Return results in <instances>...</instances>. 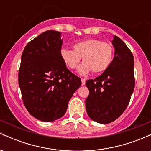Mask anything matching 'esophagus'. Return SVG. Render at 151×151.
I'll list each match as a JSON object with an SVG mask.
<instances>
[{
	"label": "esophagus",
	"mask_w": 151,
	"mask_h": 151,
	"mask_svg": "<svg viewBox=\"0 0 151 151\" xmlns=\"http://www.w3.org/2000/svg\"><path fill=\"white\" fill-rule=\"evenodd\" d=\"M86 83V80L84 79H81V85L84 86Z\"/></svg>",
	"instance_id": "34e87169"
}]
</instances>
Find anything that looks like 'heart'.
I'll use <instances>...</instances> for the list:
<instances>
[{
    "label": "heart",
    "mask_w": 151,
    "mask_h": 151,
    "mask_svg": "<svg viewBox=\"0 0 151 151\" xmlns=\"http://www.w3.org/2000/svg\"><path fill=\"white\" fill-rule=\"evenodd\" d=\"M114 49L111 43L101 42L95 38H88L76 42L73 50L62 48L60 58L70 69H75L82 58L83 63L78 68L81 75H86L91 70L99 73L106 70L113 60Z\"/></svg>",
    "instance_id": "heart-1"
}]
</instances>
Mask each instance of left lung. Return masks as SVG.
<instances>
[{"label":"left lung","instance_id":"8db88e82","mask_svg":"<svg viewBox=\"0 0 151 151\" xmlns=\"http://www.w3.org/2000/svg\"><path fill=\"white\" fill-rule=\"evenodd\" d=\"M114 58L99 77L89 79L86 85L89 94L86 109L90 119L109 124L118 119L129 105L135 85L134 59L131 50L117 36L111 41Z\"/></svg>","mask_w":151,"mask_h":151}]
</instances>
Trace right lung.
I'll use <instances>...</instances> for the list:
<instances>
[{"label":"right lung","mask_w":151,"mask_h":151,"mask_svg":"<svg viewBox=\"0 0 151 151\" xmlns=\"http://www.w3.org/2000/svg\"><path fill=\"white\" fill-rule=\"evenodd\" d=\"M61 32L47 30L27 43L22 52L18 84L25 108L32 116L51 122L65 115L81 79L60 58Z\"/></svg>","instance_id":"obj_1"}]
</instances>
